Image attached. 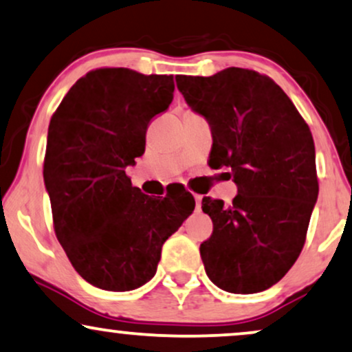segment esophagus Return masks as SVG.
I'll return each instance as SVG.
<instances>
[{
  "instance_id": "1",
  "label": "esophagus",
  "mask_w": 352,
  "mask_h": 352,
  "mask_svg": "<svg viewBox=\"0 0 352 352\" xmlns=\"http://www.w3.org/2000/svg\"><path fill=\"white\" fill-rule=\"evenodd\" d=\"M201 199H203L201 195H195V201H197V211L201 209Z\"/></svg>"
}]
</instances>
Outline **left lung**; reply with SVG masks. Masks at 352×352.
I'll return each instance as SVG.
<instances>
[{"label":"left lung","mask_w":352,"mask_h":352,"mask_svg":"<svg viewBox=\"0 0 352 352\" xmlns=\"http://www.w3.org/2000/svg\"><path fill=\"white\" fill-rule=\"evenodd\" d=\"M195 112L211 124L209 166L229 167L232 204L203 198L212 234L199 247L212 283L255 294L279 281L304 248L318 197L309 124L273 79L228 68L214 76H175Z\"/></svg>","instance_id":"8db88e82"}]
</instances>
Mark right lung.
<instances>
[{
    "label": "right lung",
    "mask_w": 352,
    "mask_h": 352,
    "mask_svg": "<svg viewBox=\"0 0 352 352\" xmlns=\"http://www.w3.org/2000/svg\"><path fill=\"white\" fill-rule=\"evenodd\" d=\"M173 89L172 74L97 68L52 115L43 179L53 229L92 286L122 292L148 283L164 242L193 212L191 193L151 198L124 172L144 154L149 122L168 109Z\"/></svg>",
    "instance_id": "1"
}]
</instances>
